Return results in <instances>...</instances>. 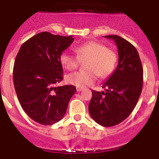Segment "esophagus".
Listing matches in <instances>:
<instances>
[{
    "label": "esophagus",
    "instance_id": "34e87169",
    "mask_svg": "<svg viewBox=\"0 0 159 159\" xmlns=\"http://www.w3.org/2000/svg\"><path fill=\"white\" fill-rule=\"evenodd\" d=\"M84 89V88H76V91L78 92H81V91H82V90Z\"/></svg>",
    "mask_w": 159,
    "mask_h": 159
}]
</instances>
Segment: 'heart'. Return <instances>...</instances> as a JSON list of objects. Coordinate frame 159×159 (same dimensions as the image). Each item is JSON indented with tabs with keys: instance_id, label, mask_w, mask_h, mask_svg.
<instances>
[{
	"instance_id": "obj_1",
	"label": "heart",
	"mask_w": 159,
	"mask_h": 159,
	"mask_svg": "<svg viewBox=\"0 0 159 159\" xmlns=\"http://www.w3.org/2000/svg\"><path fill=\"white\" fill-rule=\"evenodd\" d=\"M77 57L63 52L60 55V63L68 71L75 69L79 65V59L85 60L84 67L87 70L75 71L67 75L68 84L78 88H85L93 84L98 75L107 78L113 73L117 63V54L103 43L98 41H88L74 48Z\"/></svg>"
}]
</instances>
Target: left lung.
<instances>
[{
	"label": "left lung",
	"mask_w": 159,
	"mask_h": 159,
	"mask_svg": "<svg viewBox=\"0 0 159 159\" xmlns=\"http://www.w3.org/2000/svg\"><path fill=\"white\" fill-rule=\"evenodd\" d=\"M116 42L119 62L112 75L103 83L106 92L92 91L90 116L102 127H113L127 119L141 95L143 69L139 55L130 42L116 35L104 36Z\"/></svg>",
	"instance_id": "8db88e82"
}]
</instances>
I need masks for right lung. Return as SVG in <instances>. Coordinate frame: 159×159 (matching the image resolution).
I'll use <instances>...</instances> for the list:
<instances>
[{"mask_svg": "<svg viewBox=\"0 0 159 159\" xmlns=\"http://www.w3.org/2000/svg\"><path fill=\"white\" fill-rule=\"evenodd\" d=\"M74 40L43 32L22 44L13 67L16 95L28 116L42 125H52L64 116L76 88L55 87L63 80L60 57Z\"/></svg>", "mask_w": 159, "mask_h": 159, "instance_id": "add662e5", "label": "right lung"}]
</instances>
